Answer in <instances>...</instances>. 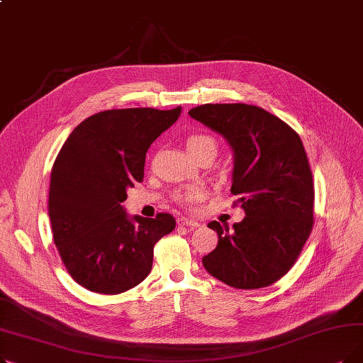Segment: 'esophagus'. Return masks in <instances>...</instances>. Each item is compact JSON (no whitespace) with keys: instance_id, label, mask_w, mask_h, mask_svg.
I'll use <instances>...</instances> for the list:
<instances>
[{"instance_id":"1","label":"esophagus","mask_w":363,"mask_h":363,"mask_svg":"<svg viewBox=\"0 0 363 363\" xmlns=\"http://www.w3.org/2000/svg\"><path fill=\"white\" fill-rule=\"evenodd\" d=\"M178 225H179V226H188V228H197V226H200V223H199L197 220L188 219V218H181V219H178Z\"/></svg>"}]
</instances>
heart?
Returning <instances> with one entry per match:
<instances>
[{"label":"heart","instance_id":"obj_1","mask_svg":"<svg viewBox=\"0 0 363 363\" xmlns=\"http://www.w3.org/2000/svg\"><path fill=\"white\" fill-rule=\"evenodd\" d=\"M186 148H188L189 152L199 151L201 148H212L215 151V155H216V141L208 135H193L191 138L186 141ZM200 197H201V193L199 191V189L191 188V189H188V191L182 196V201L186 203V204H193V203L199 201Z\"/></svg>","mask_w":363,"mask_h":363}]
</instances>
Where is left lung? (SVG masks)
<instances>
[{
	"instance_id": "obj_1",
	"label": "left lung",
	"mask_w": 363,
	"mask_h": 363,
	"mask_svg": "<svg viewBox=\"0 0 363 363\" xmlns=\"http://www.w3.org/2000/svg\"><path fill=\"white\" fill-rule=\"evenodd\" d=\"M188 114L231 147V193L245 213L233 228L207 223L219 240L204 269L234 289L268 287L290 271L312 231L315 191L303 143L257 106L203 104Z\"/></svg>"
}]
</instances>
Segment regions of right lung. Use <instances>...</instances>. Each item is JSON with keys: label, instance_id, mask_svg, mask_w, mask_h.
Instances as JSON below:
<instances>
[{"label": "right lung", "instance_id": "1", "mask_svg": "<svg viewBox=\"0 0 363 363\" xmlns=\"http://www.w3.org/2000/svg\"><path fill=\"white\" fill-rule=\"evenodd\" d=\"M172 110L100 111L76 126L57 156L48 213L54 244L72 278L89 291L119 294L143 282L155 244L175 219L129 216L128 188L144 178L145 155L181 116Z\"/></svg>", "mask_w": 363, "mask_h": 363}]
</instances>
